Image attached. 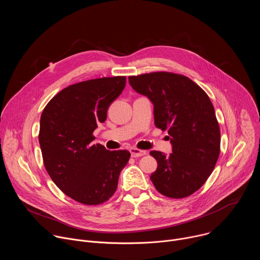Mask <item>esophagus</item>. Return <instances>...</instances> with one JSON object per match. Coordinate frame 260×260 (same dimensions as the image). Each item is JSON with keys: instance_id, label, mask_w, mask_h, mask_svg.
I'll list each match as a JSON object with an SVG mask.
<instances>
[{"instance_id": "34e87169", "label": "esophagus", "mask_w": 260, "mask_h": 260, "mask_svg": "<svg viewBox=\"0 0 260 260\" xmlns=\"http://www.w3.org/2000/svg\"><path fill=\"white\" fill-rule=\"evenodd\" d=\"M129 152L133 157H140V156L147 154L146 150H141V149H138V148H131Z\"/></svg>"}]
</instances>
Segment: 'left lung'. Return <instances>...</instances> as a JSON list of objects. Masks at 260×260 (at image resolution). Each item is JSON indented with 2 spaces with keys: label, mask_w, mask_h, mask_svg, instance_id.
I'll return each mask as SVG.
<instances>
[{
  "label": "left lung",
  "mask_w": 260,
  "mask_h": 260,
  "mask_svg": "<svg viewBox=\"0 0 260 260\" xmlns=\"http://www.w3.org/2000/svg\"><path fill=\"white\" fill-rule=\"evenodd\" d=\"M128 81L153 103L155 126L171 137L170 155L150 152L157 161L150 176L156 190L171 199L191 196L208 180L220 153V128L210 98L180 74L153 72Z\"/></svg>",
  "instance_id": "1"
}]
</instances>
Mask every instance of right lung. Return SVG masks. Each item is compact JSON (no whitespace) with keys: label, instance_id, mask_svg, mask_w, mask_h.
I'll return each mask as SVG.
<instances>
[{"label":"right lung","instance_id":"right-lung-1","mask_svg":"<svg viewBox=\"0 0 260 260\" xmlns=\"http://www.w3.org/2000/svg\"><path fill=\"white\" fill-rule=\"evenodd\" d=\"M125 76L104 77L72 84L54 95L40 119L39 143L45 169L56 186L78 203L107 202L117 189L131 153L109 151L92 144L99 122L122 92Z\"/></svg>","mask_w":260,"mask_h":260}]
</instances>
